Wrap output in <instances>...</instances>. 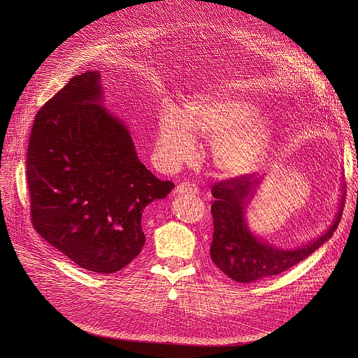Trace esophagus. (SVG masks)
I'll return each instance as SVG.
<instances>
[{
    "instance_id": "esophagus-1",
    "label": "esophagus",
    "mask_w": 358,
    "mask_h": 358,
    "mask_svg": "<svg viewBox=\"0 0 358 358\" xmlns=\"http://www.w3.org/2000/svg\"><path fill=\"white\" fill-rule=\"evenodd\" d=\"M198 191H199L198 187L195 184H189V182H181L176 187V194H178V195H184V194L196 195Z\"/></svg>"
}]
</instances>
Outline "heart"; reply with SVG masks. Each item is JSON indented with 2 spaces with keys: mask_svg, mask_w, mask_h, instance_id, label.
Masks as SVG:
<instances>
[{
  "mask_svg": "<svg viewBox=\"0 0 358 358\" xmlns=\"http://www.w3.org/2000/svg\"><path fill=\"white\" fill-rule=\"evenodd\" d=\"M213 141L217 169L228 177L245 176L264 160L271 144L269 123L252 101L217 92L196 99L187 120L176 109L160 115L156 133V156L167 169H177L195 157V137Z\"/></svg>",
  "mask_w": 358,
  "mask_h": 358,
  "instance_id": "heart-1",
  "label": "heart"
}]
</instances>
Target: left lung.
I'll return each mask as SVG.
<instances>
[{
  "instance_id": "1",
  "label": "left lung",
  "mask_w": 358,
  "mask_h": 358,
  "mask_svg": "<svg viewBox=\"0 0 358 358\" xmlns=\"http://www.w3.org/2000/svg\"><path fill=\"white\" fill-rule=\"evenodd\" d=\"M261 181L262 178L242 176L217 182L211 189L215 198L211 206L214 218L211 259L227 276L241 283L276 276L308 258L333 236L343 214L341 196L331 225L317 239L294 249L273 246L252 234L245 218L248 203ZM341 189L344 192V184Z\"/></svg>"
}]
</instances>
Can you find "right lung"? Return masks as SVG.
<instances>
[{
	"mask_svg": "<svg viewBox=\"0 0 358 358\" xmlns=\"http://www.w3.org/2000/svg\"><path fill=\"white\" fill-rule=\"evenodd\" d=\"M100 73L73 76L35 116L27 152L36 232L79 268L115 273L140 253L144 208L174 188L138 160L103 105Z\"/></svg>",
	"mask_w": 358,
	"mask_h": 358,
	"instance_id": "obj_1",
	"label": "right lung"
}]
</instances>
